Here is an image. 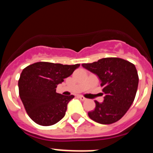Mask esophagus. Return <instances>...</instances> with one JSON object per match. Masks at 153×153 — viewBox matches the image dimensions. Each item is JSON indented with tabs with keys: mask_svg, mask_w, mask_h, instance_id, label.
Here are the masks:
<instances>
[{
	"mask_svg": "<svg viewBox=\"0 0 153 153\" xmlns=\"http://www.w3.org/2000/svg\"><path fill=\"white\" fill-rule=\"evenodd\" d=\"M78 97H79V100H82V101H84V100H86V99L85 98V97H83V96H78Z\"/></svg>",
	"mask_w": 153,
	"mask_h": 153,
	"instance_id": "obj_1",
	"label": "esophagus"
}]
</instances>
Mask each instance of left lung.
I'll list each match as a JSON object with an SVG mask.
<instances>
[{"label": "left lung", "instance_id": "8db88e82", "mask_svg": "<svg viewBox=\"0 0 153 153\" xmlns=\"http://www.w3.org/2000/svg\"><path fill=\"white\" fill-rule=\"evenodd\" d=\"M83 67L98 76L105 94L102 102L95 100L88 116L100 124H112L123 117L134 101L139 76L133 63L118 57L102 58Z\"/></svg>", "mask_w": 153, "mask_h": 153}]
</instances>
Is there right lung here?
Instances as JSON below:
<instances>
[{"mask_svg":"<svg viewBox=\"0 0 153 153\" xmlns=\"http://www.w3.org/2000/svg\"><path fill=\"white\" fill-rule=\"evenodd\" d=\"M79 64L37 62L23 70L18 80L19 95L30 118L40 126H51L64 117L74 95L57 93L56 88Z\"/></svg>","mask_w":153,"mask_h":153,"instance_id":"right-lung-1","label":"right lung"}]
</instances>
